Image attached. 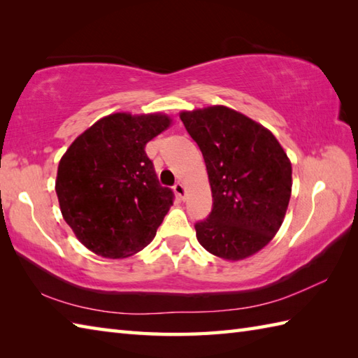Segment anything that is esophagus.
I'll list each match as a JSON object with an SVG mask.
<instances>
[{"instance_id": "1", "label": "esophagus", "mask_w": 358, "mask_h": 358, "mask_svg": "<svg viewBox=\"0 0 358 358\" xmlns=\"http://www.w3.org/2000/svg\"><path fill=\"white\" fill-rule=\"evenodd\" d=\"M173 191H175V194H177V196L180 200H185L186 199V189H185V186H183V183H175V186H173Z\"/></svg>"}]
</instances>
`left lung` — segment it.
<instances>
[{"label":"left lung","mask_w":358,"mask_h":358,"mask_svg":"<svg viewBox=\"0 0 358 358\" xmlns=\"http://www.w3.org/2000/svg\"><path fill=\"white\" fill-rule=\"evenodd\" d=\"M199 144L212 191V210L195 223L200 245L224 260L263 249L280 229L292 187V167L275 136L224 106L183 112Z\"/></svg>","instance_id":"left-lung-1"}]
</instances>
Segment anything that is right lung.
<instances>
[{"label":"right lung","instance_id":"right-lung-1","mask_svg":"<svg viewBox=\"0 0 358 358\" xmlns=\"http://www.w3.org/2000/svg\"><path fill=\"white\" fill-rule=\"evenodd\" d=\"M166 115L113 113L75 140L58 164L55 191L66 223L92 252L124 258L155 237L173 203L159 185L148 141L169 127Z\"/></svg>","mask_w":358,"mask_h":358}]
</instances>
